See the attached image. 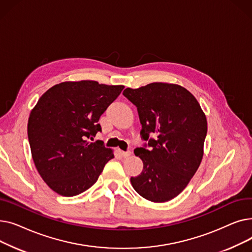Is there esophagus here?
<instances>
[{
	"label": "esophagus",
	"mask_w": 252,
	"mask_h": 252,
	"mask_svg": "<svg viewBox=\"0 0 252 252\" xmlns=\"http://www.w3.org/2000/svg\"><path fill=\"white\" fill-rule=\"evenodd\" d=\"M130 154H131L130 151H122V155H123L124 157H128Z\"/></svg>",
	"instance_id": "34e87169"
}]
</instances>
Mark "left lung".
<instances>
[{
  "mask_svg": "<svg viewBox=\"0 0 252 252\" xmlns=\"http://www.w3.org/2000/svg\"><path fill=\"white\" fill-rule=\"evenodd\" d=\"M123 94L137 107L140 134L148 142L134 151L143 161V170L130 178L131 186L149 201L171 200L186 188L201 163L205 114L196 98L179 85L152 83L126 88Z\"/></svg>",
  "mask_w": 252,
  "mask_h": 252,
  "instance_id": "1",
  "label": "left lung"
}]
</instances>
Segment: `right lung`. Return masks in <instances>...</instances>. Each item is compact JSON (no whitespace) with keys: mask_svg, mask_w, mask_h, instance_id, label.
<instances>
[{"mask_svg":"<svg viewBox=\"0 0 252 252\" xmlns=\"http://www.w3.org/2000/svg\"><path fill=\"white\" fill-rule=\"evenodd\" d=\"M124 86L95 81L64 82L49 89L32 110L28 136L34 165L48 186L62 196L81 194L94 185L114 157L102 141L100 116Z\"/></svg>","mask_w":252,"mask_h":252,"instance_id":"1","label":"right lung"}]
</instances>
